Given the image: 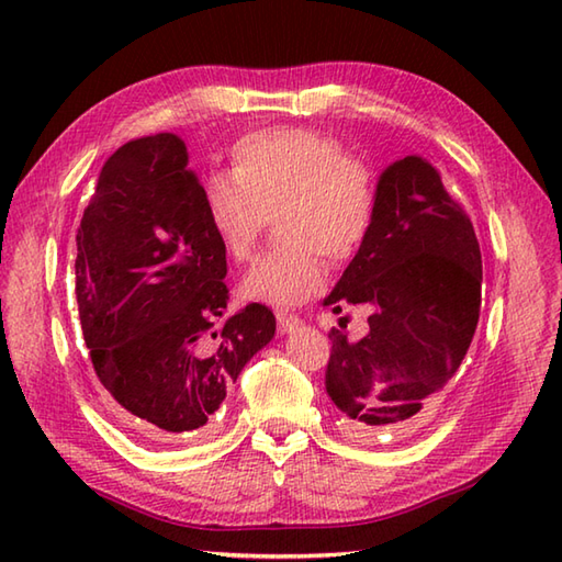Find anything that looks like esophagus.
I'll list each match as a JSON object with an SVG mask.
<instances>
[{"instance_id": "esophagus-1", "label": "esophagus", "mask_w": 562, "mask_h": 562, "mask_svg": "<svg viewBox=\"0 0 562 562\" xmlns=\"http://www.w3.org/2000/svg\"><path fill=\"white\" fill-rule=\"evenodd\" d=\"M302 326V318L294 316V314H278V328L280 333H292Z\"/></svg>"}]
</instances>
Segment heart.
<instances>
[{"label":"heart","mask_w":562,"mask_h":562,"mask_svg":"<svg viewBox=\"0 0 562 562\" xmlns=\"http://www.w3.org/2000/svg\"><path fill=\"white\" fill-rule=\"evenodd\" d=\"M202 214L224 254L246 260L268 214L282 246L250 268L238 292L246 302L296 306L326 282L321 254L350 260L367 241L376 212L374 176L345 157L336 137L308 127H270L241 137L232 171H210L200 186Z\"/></svg>","instance_id":"1"}]
</instances>
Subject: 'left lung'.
Returning a JSON list of instances; mask_svg holds the SVG:
<instances>
[{"label":"left lung","instance_id":"8db88e82","mask_svg":"<svg viewBox=\"0 0 562 562\" xmlns=\"http://www.w3.org/2000/svg\"><path fill=\"white\" fill-rule=\"evenodd\" d=\"M481 282L473 224L435 166L417 154L386 166L372 232L324 300L333 314L369 312L360 340L328 333L326 391L352 435L403 432L429 413L469 352Z\"/></svg>","mask_w":562,"mask_h":562}]
</instances>
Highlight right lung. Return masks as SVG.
I'll list each match as a JSON object with an SVG mask.
<instances>
[{"instance_id":"right-lung-1","label":"right lung","mask_w":562,"mask_h":562,"mask_svg":"<svg viewBox=\"0 0 562 562\" xmlns=\"http://www.w3.org/2000/svg\"><path fill=\"white\" fill-rule=\"evenodd\" d=\"M83 342L115 413L149 441L214 423L274 336L268 306L226 316V254L181 137L133 139L103 164L77 229Z\"/></svg>"}]
</instances>
